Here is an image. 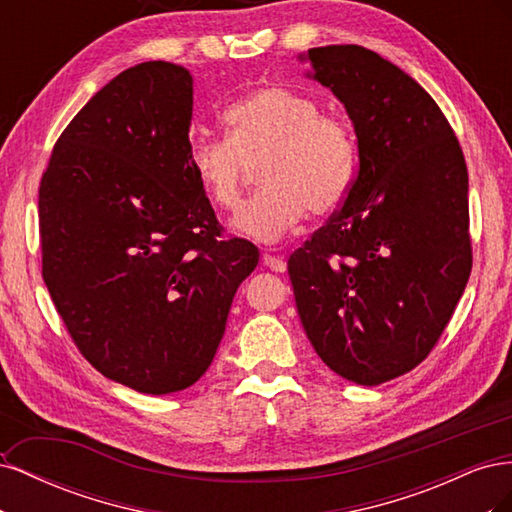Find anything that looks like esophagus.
<instances>
[{
	"label": "esophagus",
	"instance_id": "34e87169",
	"mask_svg": "<svg viewBox=\"0 0 512 512\" xmlns=\"http://www.w3.org/2000/svg\"><path fill=\"white\" fill-rule=\"evenodd\" d=\"M262 262H265L271 271H277V273L286 271V258L282 254H277L275 250H269L262 254Z\"/></svg>",
	"mask_w": 512,
	"mask_h": 512
}]
</instances>
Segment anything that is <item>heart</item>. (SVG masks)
I'll return each mask as SVG.
<instances>
[{"label": "heart", "instance_id": "1", "mask_svg": "<svg viewBox=\"0 0 512 512\" xmlns=\"http://www.w3.org/2000/svg\"><path fill=\"white\" fill-rule=\"evenodd\" d=\"M226 138L196 136L190 166L215 207L235 209L247 166L258 160L262 190L235 215L245 237L273 243L303 215H329L342 207L354 179L356 149L348 123L320 113L318 102L288 87L254 89L222 111Z\"/></svg>", "mask_w": 512, "mask_h": 512}]
</instances>
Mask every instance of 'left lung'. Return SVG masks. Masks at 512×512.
<instances>
[{
  "label": "left lung",
  "mask_w": 512,
  "mask_h": 512,
  "mask_svg": "<svg viewBox=\"0 0 512 512\" xmlns=\"http://www.w3.org/2000/svg\"><path fill=\"white\" fill-rule=\"evenodd\" d=\"M346 106L356 175L331 220L288 258L307 339L342 378L376 386L427 359L472 271L468 166L440 106L359 44L309 49Z\"/></svg>",
  "instance_id": "left-lung-1"
}]
</instances>
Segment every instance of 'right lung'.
I'll return each instance as SVG.
<instances>
[{"instance_id": "add662e5", "label": "right lung", "mask_w": 512, "mask_h": 512, "mask_svg": "<svg viewBox=\"0 0 512 512\" xmlns=\"http://www.w3.org/2000/svg\"><path fill=\"white\" fill-rule=\"evenodd\" d=\"M194 81L123 70L61 132L40 194L42 277L76 348L138 393L209 369L258 247L224 237L190 166Z\"/></svg>"}]
</instances>
